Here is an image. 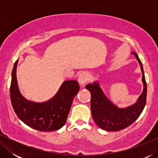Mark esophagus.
I'll list each match as a JSON object with an SVG mask.
<instances>
[{"mask_svg": "<svg viewBox=\"0 0 158 158\" xmlns=\"http://www.w3.org/2000/svg\"><path fill=\"white\" fill-rule=\"evenodd\" d=\"M88 80H89V74L86 72L81 73L78 75V77H77V81H78V83L81 86H83L85 85Z\"/></svg>", "mask_w": 158, "mask_h": 158, "instance_id": "34e87169", "label": "esophagus"}]
</instances>
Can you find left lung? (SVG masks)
Masks as SVG:
<instances>
[{"label": "left lung", "instance_id": "8db88e82", "mask_svg": "<svg viewBox=\"0 0 158 158\" xmlns=\"http://www.w3.org/2000/svg\"><path fill=\"white\" fill-rule=\"evenodd\" d=\"M131 53L139 62L141 69L143 90L134 104L126 108H119L114 104L100 87L98 81L87 84L85 88L91 95L90 109L92 116L97 126L106 131H116L124 129L135 122L143 111L146 104L147 83L144 75L143 67L139 57L135 52Z\"/></svg>", "mask_w": 158, "mask_h": 158}]
</instances>
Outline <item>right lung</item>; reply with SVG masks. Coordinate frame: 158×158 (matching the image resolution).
Returning a JSON list of instances; mask_svg holds the SVG:
<instances>
[{"label":"right lung","mask_w":158,"mask_h":158,"mask_svg":"<svg viewBox=\"0 0 158 158\" xmlns=\"http://www.w3.org/2000/svg\"><path fill=\"white\" fill-rule=\"evenodd\" d=\"M19 60L14 63L10 88V101L18 117L31 128L41 131L60 129L65 124L71 105L80 86L74 80L64 81L55 96L44 102L28 100L21 94L16 78Z\"/></svg>","instance_id":"right-lung-1"}]
</instances>
